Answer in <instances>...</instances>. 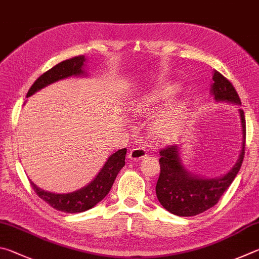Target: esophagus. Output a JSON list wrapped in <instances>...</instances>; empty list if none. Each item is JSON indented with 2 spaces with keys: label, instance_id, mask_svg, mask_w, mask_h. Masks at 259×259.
Wrapping results in <instances>:
<instances>
[{
  "label": "esophagus",
  "instance_id": "34e87169",
  "mask_svg": "<svg viewBox=\"0 0 259 259\" xmlns=\"http://www.w3.org/2000/svg\"><path fill=\"white\" fill-rule=\"evenodd\" d=\"M147 156V149L143 147H138L131 149L128 157L132 160H141L143 157Z\"/></svg>",
  "mask_w": 259,
  "mask_h": 259
}]
</instances>
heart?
Masks as SVG:
<instances>
[{
    "instance_id": "b5f03b06",
    "label": "heart",
    "mask_w": 259,
    "mask_h": 259,
    "mask_svg": "<svg viewBox=\"0 0 259 259\" xmlns=\"http://www.w3.org/2000/svg\"><path fill=\"white\" fill-rule=\"evenodd\" d=\"M178 88L176 86H165L159 91H156L151 95L144 98L142 101L135 104L134 111L138 115H143L153 110L161 101L173 95ZM187 118V108L182 103H176L162 113L153 121L151 132L153 138L160 141H169L179 133Z\"/></svg>"
}]
</instances>
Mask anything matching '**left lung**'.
<instances>
[{"label":"left lung","instance_id":"8db88e82","mask_svg":"<svg viewBox=\"0 0 259 259\" xmlns=\"http://www.w3.org/2000/svg\"><path fill=\"white\" fill-rule=\"evenodd\" d=\"M211 93L217 101L241 104L232 83L217 70L212 75ZM242 122V149L237 164L222 178L201 179L185 170L181 164L178 146H168L160 150V174L156 193L165 209L178 216H196L215 206L239 173L246 148V118L240 109Z\"/></svg>","mask_w":259,"mask_h":259}]
</instances>
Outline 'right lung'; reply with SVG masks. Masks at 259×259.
I'll return each instance as SVG.
<instances>
[{"instance_id": "1", "label": "right lung", "mask_w": 259, "mask_h": 259, "mask_svg": "<svg viewBox=\"0 0 259 259\" xmlns=\"http://www.w3.org/2000/svg\"><path fill=\"white\" fill-rule=\"evenodd\" d=\"M84 61V56H78L58 63V65L52 67L48 71H45L43 75H40L35 80V83L30 86L27 97H30L31 94L37 92L40 89L59 79L66 78V77L72 75L83 74L84 71L81 68H83ZM126 151V148L120 149V150H118L109 157V159L104 164L103 168L100 170L97 178L89 185H86L85 188L78 190V191L57 194L44 191V190L37 188L31 181L30 185L34 189V191L37 193V196L40 199H43L45 202H48L54 209L63 212H69V214L86 211L101 201L110 191L117 174L119 173V170L125 165Z\"/></svg>"}]
</instances>
